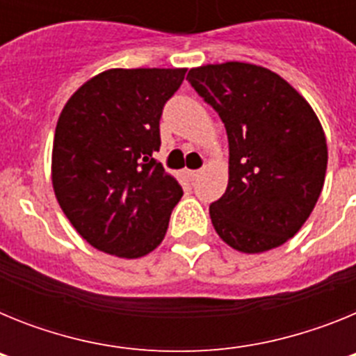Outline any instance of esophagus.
Wrapping results in <instances>:
<instances>
[{
    "label": "esophagus",
    "instance_id": "34e87169",
    "mask_svg": "<svg viewBox=\"0 0 356 356\" xmlns=\"http://www.w3.org/2000/svg\"><path fill=\"white\" fill-rule=\"evenodd\" d=\"M200 175H201V171H187V176L191 181H196L197 178H200Z\"/></svg>",
    "mask_w": 356,
    "mask_h": 356
}]
</instances>
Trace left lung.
Returning <instances> with one entry per match:
<instances>
[{"mask_svg":"<svg viewBox=\"0 0 356 356\" xmlns=\"http://www.w3.org/2000/svg\"><path fill=\"white\" fill-rule=\"evenodd\" d=\"M187 80L228 135V187L210 205L217 235L242 253L282 246L305 225L325 184L328 147L316 112L260 65H201Z\"/></svg>","mask_w":356,"mask_h":356,"instance_id":"8db88e82","label":"left lung"}]
</instances>
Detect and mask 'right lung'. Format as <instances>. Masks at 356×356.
I'll use <instances>...</instances> for the list:
<instances>
[{"instance_id":"obj_1","label":"right lung","mask_w":356,"mask_h":356,"mask_svg":"<svg viewBox=\"0 0 356 356\" xmlns=\"http://www.w3.org/2000/svg\"><path fill=\"white\" fill-rule=\"evenodd\" d=\"M187 69H108L69 97L56 122L58 205L96 250L139 259L165 237L180 184L153 159L163 105Z\"/></svg>"}]
</instances>
